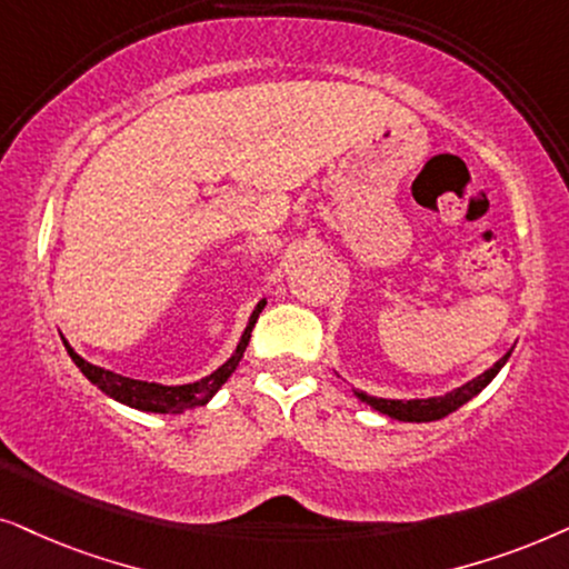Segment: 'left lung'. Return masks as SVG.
<instances>
[{"label":"left lung","instance_id":"8db88e82","mask_svg":"<svg viewBox=\"0 0 569 569\" xmlns=\"http://www.w3.org/2000/svg\"><path fill=\"white\" fill-rule=\"evenodd\" d=\"M512 351H507L502 359H499L495 367L487 369V372L476 377V380L466 382L463 388L448 392V396H439V398H421V400H385V398H372L367 396V392H356L363 403H369L377 411L390 416V419H398V421H437V419H445V416L458 411L460 406L468 403L473 396H479V392L487 388V385L495 380L499 369L505 367V361L510 359Z\"/></svg>","mask_w":569,"mask_h":569}]
</instances>
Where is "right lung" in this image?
Returning <instances> with one entry per match:
<instances>
[{"instance_id": "add662e5", "label": "right lung", "mask_w": 569, "mask_h": 569, "mask_svg": "<svg viewBox=\"0 0 569 569\" xmlns=\"http://www.w3.org/2000/svg\"><path fill=\"white\" fill-rule=\"evenodd\" d=\"M264 309V301L257 305V309L249 317V325L244 330V336H241L237 351L229 361L223 363V367H218L213 375L210 377H202L200 382H189V385H158V382H140V380H130V377H121V375H113L109 369H101V367H93V363L82 359L72 351V346L64 340V348L67 353L72 356V361L78 363L80 372L88 377L90 382L96 385L98 390H103L106 396L119 400V403L130 406V408H138V411H153V413H181V411H192L197 406H206L210 398L216 396L218 390H221V385L229 380L233 375V369L239 367L241 356L247 351V343L249 338H252V328L257 322V317Z\"/></svg>"}]
</instances>
